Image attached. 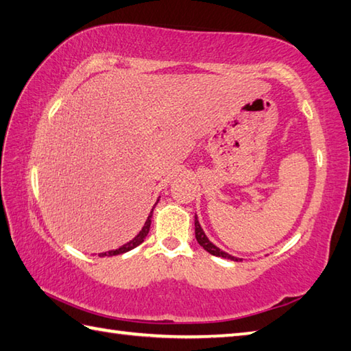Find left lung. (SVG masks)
Returning <instances> with one entry per match:
<instances>
[{
  "label": "left lung",
  "instance_id": "1",
  "mask_svg": "<svg viewBox=\"0 0 351 351\" xmlns=\"http://www.w3.org/2000/svg\"><path fill=\"white\" fill-rule=\"evenodd\" d=\"M195 232H196V240H197V243H199L200 245H202V247H204L208 253H211V255H214V256H221V258H226V259H230V261H241L240 258H235V256H232V255H229V253L223 252L221 249L217 247V245L213 244L210 240H208V237L205 235L204 229H202V226H200V223H199V220H197V215H195Z\"/></svg>",
  "mask_w": 351,
  "mask_h": 351
}]
</instances>
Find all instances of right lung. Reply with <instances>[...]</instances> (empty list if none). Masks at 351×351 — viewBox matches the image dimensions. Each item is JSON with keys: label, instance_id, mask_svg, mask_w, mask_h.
I'll return each instance as SVG.
<instances>
[{"label": "right lung", "instance_id": "1", "mask_svg": "<svg viewBox=\"0 0 351 351\" xmlns=\"http://www.w3.org/2000/svg\"><path fill=\"white\" fill-rule=\"evenodd\" d=\"M152 211H154V210H152ZM152 211H151V214L147 215V220L145 221V226L141 228L140 232H138L136 237H134L131 241H128L126 244L121 245V247H119V249H114V250H108V252L99 253V256H114V255H122V253L130 252V250H132L134 247H137V245H140L141 243H143V241H145V238H146V237H147V234H149V228H151Z\"/></svg>", "mask_w": 351, "mask_h": 351}]
</instances>
